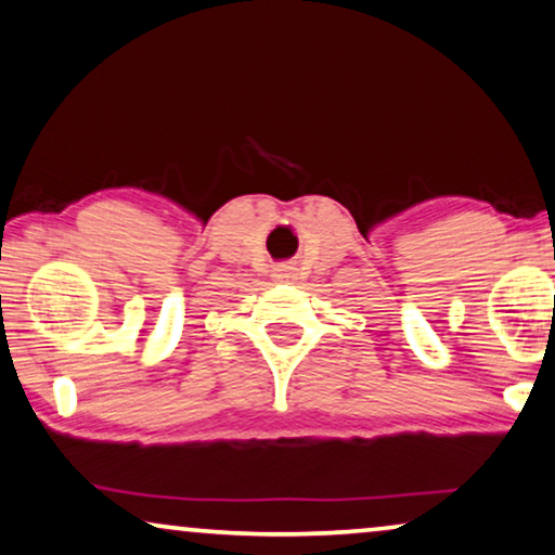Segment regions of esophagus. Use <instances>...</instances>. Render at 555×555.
<instances>
[{"label":"esophagus","instance_id":"esophagus-1","mask_svg":"<svg viewBox=\"0 0 555 555\" xmlns=\"http://www.w3.org/2000/svg\"><path fill=\"white\" fill-rule=\"evenodd\" d=\"M271 276L276 284H292L297 279V269H292V266H276Z\"/></svg>","mask_w":555,"mask_h":555}]
</instances>
